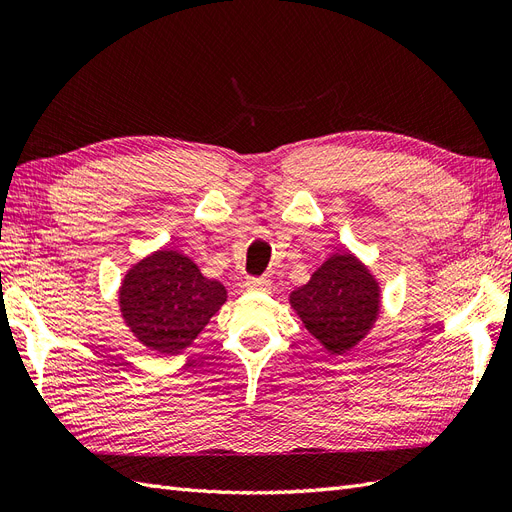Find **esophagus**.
Returning <instances> with one entry per match:
<instances>
[{"instance_id": "esophagus-1", "label": "esophagus", "mask_w": 512, "mask_h": 512, "mask_svg": "<svg viewBox=\"0 0 512 512\" xmlns=\"http://www.w3.org/2000/svg\"><path fill=\"white\" fill-rule=\"evenodd\" d=\"M245 288L250 292H269L271 280L269 277H250V280H245Z\"/></svg>"}]
</instances>
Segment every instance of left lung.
Listing matches in <instances>:
<instances>
[{"instance_id":"obj_1","label":"left lung","mask_w":512,"mask_h":512,"mask_svg":"<svg viewBox=\"0 0 512 512\" xmlns=\"http://www.w3.org/2000/svg\"><path fill=\"white\" fill-rule=\"evenodd\" d=\"M288 303L324 350L344 356L376 327L382 288L365 260L344 250L333 252L305 286L294 288Z\"/></svg>"}]
</instances>
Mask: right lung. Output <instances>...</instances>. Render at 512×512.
<instances>
[{
  "mask_svg": "<svg viewBox=\"0 0 512 512\" xmlns=\"http://www.w3.org/2000/svg\"><path fill=\"white\" fill-rule=\"evenodd\" d=\"M226 299L224 284L205 277L188 254L160 247L126 271L117 303L138 342L173 356L194 342Z\"/></svg>",
  "mask_w": 512,
  "mask_h": 512,
  "instance_id": "obj_1",
  "label": "right lung"
}]
</instances>
